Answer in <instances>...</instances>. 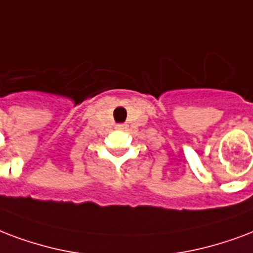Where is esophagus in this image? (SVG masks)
I'll use <instances>...</instances> for the list:
<instances>
[{"label": "esophagus", "mask_w": 253, "mask_h": 253, "mask_svg": "<svg viewBox=\"0 0 253 253\" xmlns=\"http://www.w3.org/2000/svg\"><path fill=\"white\" fill-rule=\"evenodd\" d=\"M126 125H123V123H121V125H117V126H115V128H117V130H125V128H126Z\"/></svg>", "instance_id": "esophagus-1"}]
</instances>
